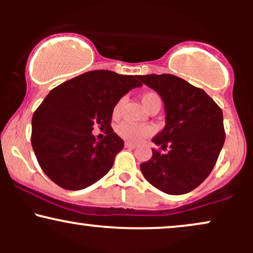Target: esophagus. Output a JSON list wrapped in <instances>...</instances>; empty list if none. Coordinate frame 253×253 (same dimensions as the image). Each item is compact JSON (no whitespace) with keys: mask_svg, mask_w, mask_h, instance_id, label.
<instances>
[{"mask_svg":"<svg viewBox=\"0 0 253 253\" xmlns=\"http://www.w3.org/2000/svg\"><path fill=\"white\" fill-rule=\"evenodd\" d=\"M125 146H126V147H128V149H135V147H136V145H135V144H132V143H129V141H126V143H125Z\"/></svg>","mask_w":253,"mask_h":253,"instance_id":"esophagus-1","label":"esophagus"}]
</instances>
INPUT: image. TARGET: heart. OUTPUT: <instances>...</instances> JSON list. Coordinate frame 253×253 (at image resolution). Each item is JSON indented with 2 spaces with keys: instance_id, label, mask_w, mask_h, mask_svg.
Returning a JSON list of instances; mask_svg holds the SVG:
<instances>
[{
  "instance_id": "1",
  "label": "heart",
  "mask_w": 253,
  "mask_h": 253,
  "mask_svg": "<svg viewBox=\"0 0 253 253\" xmlns=\"http://www.w3.org/2000/svg\"><path fill=\"white\" fill-rule=\"evenodd\" d=\"M141 101H143L145 108H147L150 104L156 102V101H161V98H159V96L156 94V92L150 91L143 95ZM121 103H123V101L120 100L117 104H115L114 109H113L114 115H118L119 112H120ZM117 130H118V134L120 135L121 138H124L125 140L127 141H132V143H139V141H141L144 138H146V136H149L151 133H152V128L149 126H135V125H132L128 123L120 124L118 126Z\"/></svg>"
}]
</instances>
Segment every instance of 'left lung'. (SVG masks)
Here are the masks:
<instances>
[{
	"instance_id": "left-lung-1",
	"label": "left lung",
	"mask_w": 253,
	"mask_h": 253,
	"mask_svg": "<svg viewBox=\"0 0 253 253\" xmlns=\"http://www.w3.org/2000/svg\"><path fill=\"white\" fill-rule=\"evenodd\" d=\"M138 78L161 95L167 114L164 129L152 140L168 152L152 149L141 172L163 193H189L210 176L225 143L222 110L206 91L173 75Z\"/></svg>"
}]
</instances>
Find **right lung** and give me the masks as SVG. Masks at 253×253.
I'll list each match as a JSON object with an SVG mask.
<instances>
[{
  "label": "right lung",
  "instance_id": "add662e5",
  "mask_svg": "<svg viewBox=\"0 0 253 253\" xmlns=\"http://www.w3.org/2000/svg\"><path fill=\"white\" fill-rule=\"evenodd\" d=\"M138 76L94 70L52 89L32 118L31 143L40 168L59 187L81 190L102 178L123 150L114 133L113 109L130 89L141 86ZM94 126L106 135L97 142Z\"/></svg>",
  "mask_w": 253,
  "mask_h": 253
}]
</instances>
